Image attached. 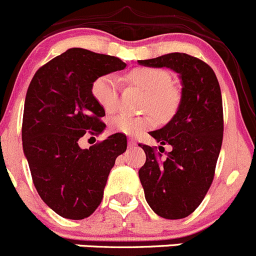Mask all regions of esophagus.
I'll return each instance as SVG.
<instances>
[{"label":"esophagus","instance_id":"34e87169","mask_svg":"<svg viewBox=\"0 0 256 256\" xmlns=\"http://www.w3.org/2000/svg\"><path fill=\"white\" fill-rule=\"evenodd\" d=\"M135 145H136V142L130 138V139H128V146H130V148H132V146H135Z\"/></svg>","mask_w":256,"mask_h":256}]
</instances>
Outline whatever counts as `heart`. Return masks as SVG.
Returning a JSON list of instances; mask_svg holds the SVG:
<instances>
[{"label": "heart", "mask_w": 256, "mask_h": 256, "mask_svg": "<svg viewBox=\"0 0 256 256\" xmlns=\"http://www.w3.org/2000/svg\"><path fill=\"white\" fill-rule=\"evenodd\" d=\"M128 80L146 93L145 110H150L160 118H167L176 111L178 94L171 84V75L163 68H136L128 74ZM92 96L103 111L112 114L118 104V79L112 74L96 78L92 84ZM156 120L150 114L132 117L118 114L111 121L114 132L136 135L142 130L152 128Z\"/></svg>", "instance_id": "obj_1"}]
</instances>
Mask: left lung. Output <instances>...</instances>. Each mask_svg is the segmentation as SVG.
<instances>
[{
	"label": "left lung",
	"instance_id": "1",
	"mask_svg": "<svg viewBox=\"0 0 256 256\" xmlns=\"http://www.w3.org/2000/svg\"><path fill=\"white\" fill-rule=\"evenodd\" d=\"M140 65L168 68L178 74L182 90L172 120L150 135L163 145H171L167 158L149 145L139 170L146 202L166 220L190 216L208 192L223 139V107L220 82L210 66L186 54H168Z\"/></svg>",
	"mask_w": 256,
	"mask_h": 256
}]
</instances>
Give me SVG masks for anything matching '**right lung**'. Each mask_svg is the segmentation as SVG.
<instances>
[{
    "label": "right lung",
    "mask_w": 256,
    "mask_h": 256,
    "mask_svg": "<svg viewBox=\"0 0 256 256\" xmlns=\"http://www.w3.org/2000/svg\"><path fill=\"white\" fill-rule=\"evenodd\" d=\"M125 68L117 57L70 48L39 68L29 84L22 149L39 196L61 217L84 220L98 208L114 160L128 148L120 132L89 149L79 146L85 134L100 135L106 128L92 84Z\"/></svg>",
    "instance_id": "1"
}]
</instances>
